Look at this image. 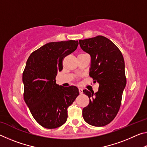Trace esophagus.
I'll return each mask as SVG.
<instances>
[{
    "label": "esophagus",
    "instance_id": "34e87169",
    "mask_svg": "<svg viewBox=\"0 0 147 147\" xmlns=\"http://www.w3.org/2000/svg\"><path fill=\"white\" fill-rule=\"evenodd\" d=\"M78 91H79V93L80 94H83V89L82 88H79L78 89Z\"/></svg>",
    "mask_w": 147,
    "mask_h": 147
}]
</instances>
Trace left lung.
Wrapping results in <instances>:
<instances>
[{
    "instance_id": "left-lung-1",
    "label": "left lung",
    "mask_w": 147,
    "mask_h": 147,
    "mask_svg": "<svg viewBox=\"0 0 147 147\" xmlns=\"http://www.w3.org/2000/svg\"><path fill=\"white\" fill-rule=\"evenodd\" d=\"M81 49L91 56L89 76L99 84L98 91L83 90L89 104L82 110L84 121L94 126H103L115 117L126 84L124 60L120 50L106 37L79 40Z\"/></svg>"
}]
</instances>
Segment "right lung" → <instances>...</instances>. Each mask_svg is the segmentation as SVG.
Returning a JSON list of instances; mask_svg holds the SVG:
<instances>
[{"label": "right lung", "mask_w": 147, "mask_h": 147, "mask_svg": "<svg viewBox=\"0 0 147 147\" xmlns=\"http://www.w3.org/2000/svg\"><path fill=\"white\" fill-rule=\"evenodd\" d=\"M78 41L50 42L33 52L23 73L24 99L32 116L44 128L59 127L67 119V108L78 96L76 86L56 83L62 60L77 49Z\"/></svg>", "instance_id": "right-lung-1"}]
</instances>
